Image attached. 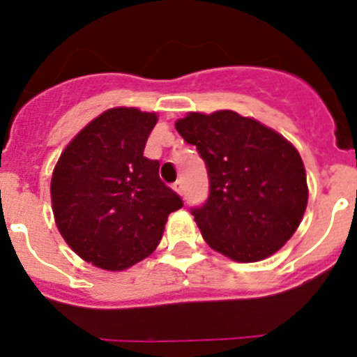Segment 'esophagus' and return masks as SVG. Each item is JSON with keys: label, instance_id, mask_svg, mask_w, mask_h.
I'll use <instances>...</instances> for the list:
<instances>
[{"label": "esophagus", "instance_id": "1", "mask_svg": "<svg viewBox=\"0 0 357 357\" xmlns=\"http://www.w3.org/2000/svg\"><path fill=\"white\" fill-rule=\"evenodd\" d=\"M172 187H174L175 192L180 194V196H183V190H185V189H183V182H182V180H177V182H175Z\"/></svg>", "mask_w": 357, "mask_h": 357}]
</instances>
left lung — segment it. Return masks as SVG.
<instances>
[{
	"instance_id": "8db88e82",
	"label": "left lung",
	"mask_w": 357,
	"mask_h": 357,
	"mask_svg": "<svg viewBox=\"0 0 357 357\" xmlns=\"http://www.w3.org/2000/svg\"><path fill=\"white\" fill-rule=\"evenodd\" d=\"M175 128L206 165L210 194L190 208L204 241L236 262L276 253L297 231L309 197L298 151L234 111L189 112Z\"/></svg>"
}]
</instances>
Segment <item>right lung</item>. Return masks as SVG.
<instances>
[{
    "label": "right lung",
    "instance_id": "right-lung-1",
    "mask_svg": "<svg viewBox=\"0 0 357 357\" xmlns=\"http://www.w3.org/2000/svg\"><path fill=\"white\" fill-rule=\"evenodd\" d=\"M158 116L114 107L88 123L60 154L52 206L67 245L105 271H123L156 250L182 199L144 156Z\"/></svg>",
    "mask_w": 357,
    "mask_h": 357
}]
</instances>
